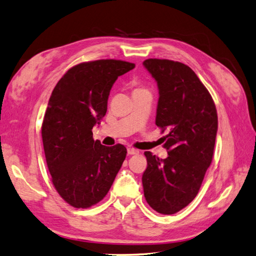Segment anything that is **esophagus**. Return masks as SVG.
<instances>
[{
	"label": "esophagus",
	"instance_id": "obj_1",
	"mask_svg": "<svg viewBox=\"0 0 256 256\" xmlns=\"http://www.w3.org/2000/svg\"><path fill=\"white\" fill-rule=\"evenodd\" d=\"M138 154H140V152L138 150H135V148H132V147L128 148V155L132 156V155H138Z\"/></svg>",
	"mask_w": 256,
	"mask_h": 256
}]
</instances>
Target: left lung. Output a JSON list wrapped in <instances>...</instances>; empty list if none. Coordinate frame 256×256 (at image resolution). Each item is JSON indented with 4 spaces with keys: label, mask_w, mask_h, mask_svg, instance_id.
Masks as SVG:
<instances>
[{
    "label": "left lung",
    "mask_w": 256,
    "mask_h": 256,
    "mask_svg": "<svg viewBox=\"0 0 256 256\" xmlns=\"http://www.w3.org/2000/svg\"><path fill=\"white\" fill-rule=\"evenodd\" d=\"M144 66L159 89L156 126L164 136L168 157L145 152L147 168L142 182L152 210L172 215L198 195L212 164L218 128L216 106L210 92L188 65L148 58Z\"/></svg>",
    "instance_id": "left-lung-1"
}]
</instances>
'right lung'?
I'll list each match as a JSON object with an SVG mask.
<instances>
[{
  "mask_svg": "<svg viewBox=\"0 0 256 256\" xmlns=\"http://www.w3.org/2000/svg\"><path fill=\"white\" fill-rule=\"evenodd\" d=\"M134 68L112 58L80 63L51 94L41 126L46 160L56 192L75 208L99 203L126 157L123 145H101L92 130L106 116L118 77Z\"/></svg>",
  "mask_w": 256,
  "mask_h": 256,
  "instance_id": "1",
  "label": "right lung"
}]
</instances>
